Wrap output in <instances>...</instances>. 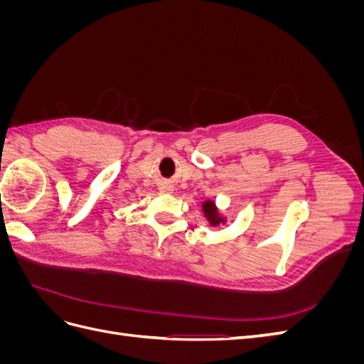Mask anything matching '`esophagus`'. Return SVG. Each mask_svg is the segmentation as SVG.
Returning a JSON list of instances; mask_svg holds the SVG:
<instances>
[{
    "label": "esophagus",
    "mask_w": 364,
    "mask_h": 364,
    "mask_svg": "<svg viewBox=\"0 0 364 364\" xmlns=\"http://www.w3.org/2000/svg\"><path fill=\"white\" fill-rule=\"evenodd\" d=\"M161 191H162V193H171L173 190H171V186L164 185V186H161Z\"/></svg>",
    "instance_id": "1"
}]
</instances>
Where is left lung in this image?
<instances>
[{
    "mask_svg": "<svg viewBox=\"0 0 364 364\" xmlns=\"http://www.w3.org/2000/svg\"><path fill=\"white\" fill-rule=\"evenodd\" d=\"M202 209H203V214L208 218V222H209V225H211V226H218V225H223L226 222V220L222 215H220L218 209H217V206H215V203L213 200L203 202Z\"/></svg>",
    "mask_w": 364,
    "mask_h": 364,
    "instance_id": "obj_1",
    "label": "left lung"
}]
</instances>
